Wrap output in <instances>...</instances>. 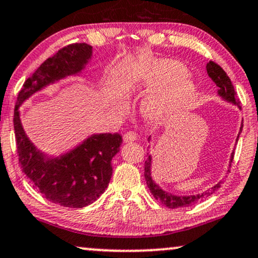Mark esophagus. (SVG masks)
<instances>
[{
	"instance_id": "obj_1",
	"label": "esophagus",
	"mask_w": 258,
	"mask_h": 258,
	"mask_svg": "<svg viewBox=\"0 0 258 258\" xmlns=\"http://www.w3.org/2000/svg\"><path fill=\"white\" fill-rule=\"evenodd\" d=\"M137 138H138V137H137V135L135 132H127V133H125V135H123V142L125 143H132V142H136L137 140Z\"/></svg>"
}]
</instances>
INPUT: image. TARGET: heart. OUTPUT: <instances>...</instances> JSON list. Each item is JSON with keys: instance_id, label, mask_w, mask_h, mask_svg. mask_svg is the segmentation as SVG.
I'll list each match as a JSON object with an SVG mask.
<instances>
[{"instance_id": "b5f03b06", "label": "heart", "mask_w": 258, "mask_h": 258, "mask_svg": "<svg viewBox=\"0 0 258 258\" xmlns=\"http://www.w3.org/2000/svg\"><path fill=\"white\" fill-rule=\"evenodd\" d=\"M133 84L139 90L150 93L142 103V114L153 123L168 121L183 112L197 91L188 68L170 58L143 64L133 74Z\"/></svg>"}]
</instances>
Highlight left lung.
Masks as SVG:
<instances>
[{"instance_id": "8db88e82", "label": "left lung", "mask_w": 258, "mask_h": 258, "mask_svg": "<svg viewBox=\"0 0 258 258\" xmlns=\"http://www.w3.org/2000/svg\"><path fill=\"white\" fill-rule=\"evenodd\" d=\"M206 70H207L208 76H210L212 78V81L217 84L218 96H220L221 99L226 101V102L232 103V105L237 106L238 108L240 109L239 101L237 99V94L236 91H234L233 84L231 82V80L226 75V73L223 70V68L214 63V61H210V63H207L206 65ZM242 130H243V121H242V125H240V130L237 136L236 142H238V138H239V135L240 132H242ZM148 140L149 142H151V136L149 137ZM232 161H233V152L231 153L229 168L231 167V163H232ZM144 177H145L146 184H148V187L150 189V191H151V194L153 195V198H155L157 201L162 202V204L164 205V206H167L168 208H180V207L191 206V205L197 204V202L202 200L204 198L210 197L211 194H213L214 191L220 188V184H221V181H219L217 184H214L213 187L207 189L206 191H202L200 194H193V195H189V194L177 195V194L170 193V191L164 190V189H163L158 183H156V181L152 178V156L151 155H149L145 161Z\"/></svg>"}]
</instances>
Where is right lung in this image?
I'll list each match as a JSON object with an SVG mask.
<instances>
[{
  "label": "right lung",
  "instance_id": "1",
  "mask_svg": "<svg viewBox=\"0 0 258 258\" xmlns=\"http://www.w3.org/2000/svg\"><path fill=\"white\" fill-rule=\"evenodd\" d=\"M93 56L88 44L60 48L26 80L14 110V131L22 171L48 201L64 207L82 208L93 204L108 187L112 159L119 152V133H94L59 156H48L26 135L20 106L35 93L70 76H80Z\"/></svg>",
  "mask_w": 258,
  "mask_h": 258
}]
</instances>
